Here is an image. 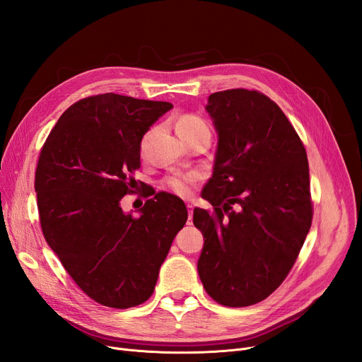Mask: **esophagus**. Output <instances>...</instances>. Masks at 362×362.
<instances>
[{
    "label": "esophagus",
    "mask_w": 362,
    "mask_h": 362,
    "mask_svg": "<svg viewBox=\"0 0 362 362\" xmlns=\"http://www.w3.org/2000/svg\"><path fill=\"white\" fill-rule=\"evenodd\" d=\"M187 211H189L187 225H192V218H193V206H192V204H187Z\"/></svg>",
    "instance_id": "esophagus-1"
}]
</instances>
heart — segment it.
I'll return each instance as SVG.
<instances>
[{
  "label": "heart",
  "instance_id": "heart-1",
  "mask_svg": "<svg viewBox=\"0 0 362 362\" xmlns=\"http://www.w3.org/2000/svg\"><path fill=\"white\" fill-rule=\"evenodd\" d=\"M205 120L202 117H199L198 115L193 113H185L182 116L178 117L177 120V131L178 134L185 133V131H192L194 128L199 127H205ZM151 133H148L145 136V140L149 137ZM198 180L194 173H187V175H170V177L164 178L163 181V187L168 189L169 192H172L173 194L181 196V198H187V196L192 193L193 184Z\"/></svg>",
  "mask_w": 362,
  "mask_h": 362
}]
</instances>
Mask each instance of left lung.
<instances>
[{
	"label": "left lung",
	"mask_w": 362,
	"mask_h": 362,
	"mask_svg": "<svg viewBox=\"0 0 362 362\" xmlns=\"http://www.w3.org/2000/svg\"><path fill=\"white\" fill-rule=\"evenodd\" d=\"M206 112L218 146L194 208L205 243L198 261L205 291L225 306L264 300L287 278L313 222L306 151L287 116L258 90L211 93Z\"/></svg>",
	"instance_id": "8db88e82"
}]
</instances>
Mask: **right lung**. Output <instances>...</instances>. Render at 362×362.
I'll use <instances>...</instances> for the list:
<instances>
[{"mask_svg": "<svg viewBox=\"0 0 362 362\" xmlns=\"http://www.w3.org/2000/svg\"><path fill=\"white\" fill-rule=\"evenodd\" d=\"M173 105L117 93L83 98L40 149L35 189L43 237L90 299L125 310L154 293L175 235L187 222L177 196L149 192L141 216L125 214L140 141Z\"/></svg>", "mask_w": 362, "mask_h": 362, "instance_id": "right-lung-1", "label": "right lung"}]
</instances>
